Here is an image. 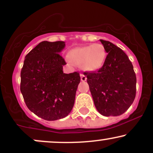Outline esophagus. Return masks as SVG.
I'll use <instances>...</instances> for the list:
<instances>
[{
  "mask_svg": "<svg viewBox=\"0 0 153 153\" xmlns=\"http://www.w3.org/2000/svg\"><path fill=\"white\" fill-rule=\"evenodd\" d=\"M80 79H81L82 81H85L87 80V78L85 75H84L83 74H80Z\"/></svg>",
  "mask_w": 153,
  "mask_h": 153,
  "instance_id": "esophagus-1",
  "label": "esophagus"
}]
</instances>
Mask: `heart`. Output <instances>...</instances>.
Masks as SVG:
<instances>
[{"label":"heart","instance_id":"b5f03b06","mask_svg":"<svg viewBox=\"0 0 153 153\" xmlns=\"http://www.w3.org/2000/svg\"><path fill=\"white\" fill-rule=\"evenodd\" d=\"M70 63L80 65L88 72L100 69L104 63L106 52L101 44H94L73 49L68 54Z\"/></svg>","mask_w":153,"mask_h":153}]
</instances>
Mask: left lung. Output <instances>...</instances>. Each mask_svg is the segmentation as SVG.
<instances>
[{
	"mask_svg": "<svg viewBox=\"0 0 153 153\" xmlns=\"http://www.w3.org/2000/svg\"><path fill=\"white\" fill-rule=\"evenodd\" d=\"M108 53L102 68L86 72L96 109L105 117L119 116L132 104L136 96V75L129 57L122 49L100 39Z\"/></svg>",
	"mask_w": 153,
	"mask_h": 153,
	"instance_id": "1",
	"label": "left lung"
}]
</instances>
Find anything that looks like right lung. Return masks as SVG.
I'll return each mask as SVG.
<instances>
[{
  "instance_id": "right-lung-1",
  "label": "right lung",
  "mask_w": 153,
  "mask_h": 153,
  "mask_svg": "<svg viewBox=\"0 0 153 153\" xmlns=\"http://www.w3.org/2000/svg\"><path fill=\"white\" fill-rule=\"evenodd\" d=\"M62 41H44L26 55L21 71V92L26 106L40 118L54 121L67 117L74 106L80 77L65 74V61L59 53Z\"/></svg>"
}]
</instances>
